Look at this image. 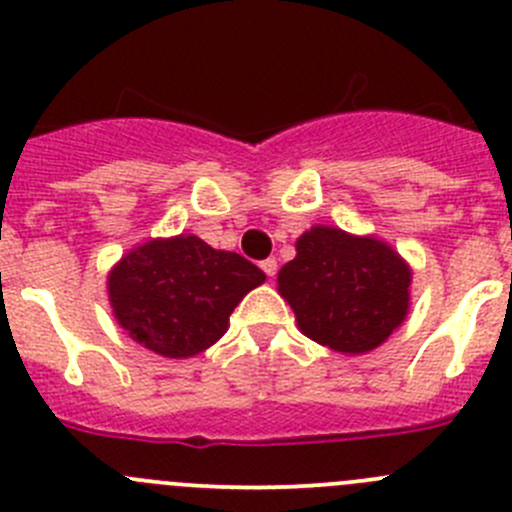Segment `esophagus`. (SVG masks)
<instances>
[{"mask_svg": "<svg viewBox=\"0 0 512 512\" xmlns=\"http://www.w3.org/2000/svg\"><path fill=\"white\" fill-rule=\"evenodd\" d=\"M260 267H262V272L270 277V280L277 275V260H275V257H267V260H262Z\"/></svg>", "mask_w": 512, "mask_h": 512, "instance_id": "esophagus-1", "label": "esophagus"}]
</instances>
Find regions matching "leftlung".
Segmentation results:
<instances>
[{"label":"left lung","instance_id":"1","mask_svg":"<svg viewBox=\"0 0 512 512\" xmlns=\"http://www.w3.org/2000/svg\"><path fill=\"white\" fill-rule=\"evenodd\" d=\"M277 282L299 329L334 352H371L409 309L406 262L384 242L337 227L304 232L297 257L282 267Z\"/></svg>","mask_w":512,"mask_h":512}]
</instances>
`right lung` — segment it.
Instances as JSON below:
<instances>
[{
	"instance_id": "1",
	"label": "right lung",
	"mask_w": 512,
	"mask_h": 512,
	"mask_svg": "<svg viewBox=\"0 0 512 512\" xmlns=\"http://www.w3.org/2000/svg\"><path fill=\"white\" fill-rule=\"evenodd\" d=\"M262 282L265 272L237 252L180 235L123 257L108 277V297L138 344L183 359L218 342L237 302Z\"/></svg>"
}]
</instances>
